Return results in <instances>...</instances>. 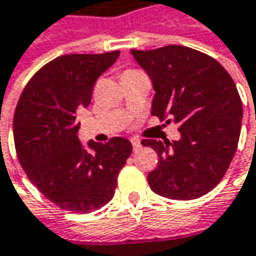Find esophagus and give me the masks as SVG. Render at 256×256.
<instances>
[{
    "instance_id": "obj_1",
    "label": "esophagus",
    "mask_w": 256,
    "mask_h": 256,
    "mask_svg": "<svg viewBox=\"0 0 256 256\" xmlns=\"http://www.w3.org/2000/svg\"><path fill=\"white\" fill-rule=\"evenodd\" d=\"M132 145H133V151H139L142 148V144L139 139H132Z\"/></svg>"
}]
</instances>
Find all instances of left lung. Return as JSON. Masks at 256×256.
<instances>
[{
    "label": "left lung",
    "mask_w": 256,
    "mask_h": 256,
    "mask_svg": "<svg viewBox=\"0 0 256 256\" xmlns=\"http://www.w3.org/2000/svg\"><path fill=\"white\" fill-rule=\"evenodd\" d=\"M130 52L152 82L151 114L178 124L182 136L142 140L160 158L148 174L151 189L178 200L208 194L226 174L240 136L244 108L232 76L217 60L188 46Z\"/></svg>",
    "instance_id": "left-lung-1"
}]
</instances>
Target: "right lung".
<instances>
[{"label": "right lung", "mask_w": 256, "mask_h": 256, "mask_svg": "<svg viewBox=\"0 0 256 256\" xmlns=\"http://www.w3.org/2000/svg\"><path fill=\"white\" fill-rule=\"evenodd\" d=\"M118 56H61L36 73L18 100L12 120L18 161L39 192L62 210L86 214L108 204L132 154L124 138L83 145L78 136V110L90 104L94 83Z\"/></svg>", "instance_id": "add662e5"}]
</instances>
